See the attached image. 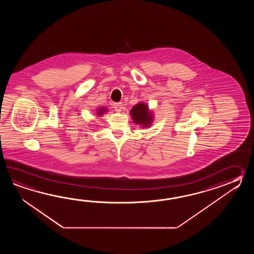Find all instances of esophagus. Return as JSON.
<instances>
[{
	"mask_svg": "<svg viewBox=\"0 0 254 254\" xmlns=\"http://www.w3.org/2000/svg\"><path fill=\"white\" fill-rule=\"evenodd\" d=\"M123 103H114V108L115 109L116 112H121L123 110Z\"/></svg>",
	"mask_w": 254,
	"mask_h": 254,
	"instance_id": "1",
	"label": "esophagus"
}]
</instances>
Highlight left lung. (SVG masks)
<instances>
[{
    "instance_id": "obj_1",
    "label": "left lung",
    "mask_w": 254,
    "mask_h": 254,
    "mask_svg": "<svg viewBox=\"0 0 254 254\" xmlns=\"http://www.w3.org/2000/svg\"><path fill=\"white\" fill-rule=\"evenodd\" d=\"M130 114H131L132 120L136 124L144 125V126L151 124L152 118H151V114L149 113V109L144 103H138L137 105H135L134 107L131 109Z\"/></svg>"
}]
</instances>
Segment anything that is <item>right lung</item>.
<instances>
[{
    "mask_svg": "<svg viewBox=\"0 0 254 254\" xmlns=\"http://www.w3.org/2000/svg\"><path fill=\"white\" fill-rule=\"evenodd\" d=\"M103 112H104V109L101 108V110L98 112V114H100V115H101V114H103Z\"/></svg>",
    "mask_w": 254,
    "mask_h": 254,
    "instance_id": "right-lung-1",
    "label": "right lung"
}]
</instances>
